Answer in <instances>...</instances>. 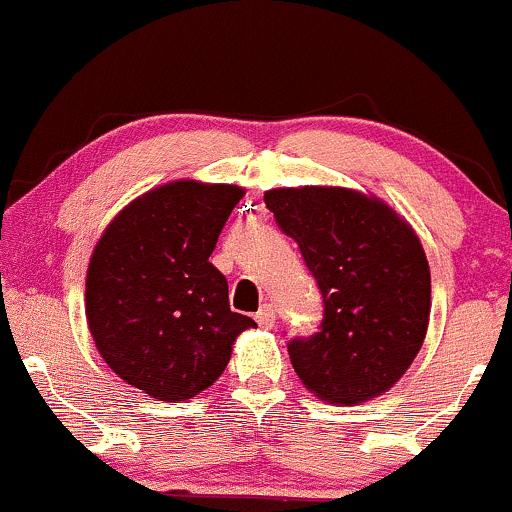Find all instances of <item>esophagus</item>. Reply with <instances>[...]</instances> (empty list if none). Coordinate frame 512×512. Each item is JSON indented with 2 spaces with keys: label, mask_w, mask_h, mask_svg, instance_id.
Here are the masks:
<instances>
[{
  "label": "esophagus",
  "mask_w": 512,
  "mask_h": 512,
  "mask_svg": "<svg viewBox=\"0 0 512 512\" xmlns=\"http://www.w3.org/2000/svg\"><path fill=\"white\" fill-rule=\"evenodd\" d=\"M256 321L261 328H273L275 326V306L263 304L261 309L256 311Z\"/></svg>",
  "instance_id": "1"
}]
</instances>
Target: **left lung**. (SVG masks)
Masks as SVG:
<instances>
[{"label": "left lung", "instance_id": "obj_1", "mask_svg": "<svg viewBox=\"0 0 512 512\" xmlns=\"http://www.w3.org/2000/svg\"><path fill=\"white\" fill-rule=\"evenodd\" d=\"M266 208L323 297L316 333L287 342L297 376L340 405L386 393L429 326L431 273L417 234L376 198L335 186L268 191Z\"/></svg>", "mask_w": 512, "mask_h": 512}]
</instances>
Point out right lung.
Here are the masks:
<instances>
[{"label":"right lung","mask_w":512,"mask_h":512,"mask_svg":"<svg viewBox=\"0 0 512 512\" xmlns=\"http://www.w3.org/2000/svg\"><path fill=\"white\" fill-rule=\"evenodd\" d=\"M244 191L172 182L136 198L95 246L86 316L98 352L129 386L186 400L218 381L232 342L254 318L230 309L213 263L218 237Z\"/></svg>","instance_id":"1"}]
</instances>
